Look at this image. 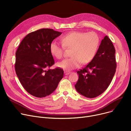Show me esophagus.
I'll return each instance as SVG.
<instances>
[{"label": "esophagus", "mask_w": 131, "mask_h": 131, "mask_svg": "<svg viewBox=\"0 0 131 131\" xmlns=\"http://www.w3.org/2000/svg\"><path fill=\"white\" fill-rule=\"evenodd\" d=\"M71 73V72H69V71H65L64 72V74L65 75H67L68 74H70Z\"/></svg>", "instance_id": "1"}]
</instances>
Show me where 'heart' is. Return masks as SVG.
<instances>
[{
    "mask_svg": "<svg viewBox=\"0 0 131 131\" xmlns=\"http://www.w3.org/2000/svg\"><path fill=\"white\" fill-rule=\"evenodd\" d=\"M61 41L64 47L72 49L70 53L72 57L57 64L64 70L79 67L82 63L84 64L90 63L94 57L100 43L99 37L94 32H71L62 37ZM63 46L56 41H52L49 46L50 53L55 58L60 59L63 55Z\"/></svg>",
    "mask_w": 131,
    "mask_h": 131,
    "instance_id": "1",
    "label": "heart"
}]
</instances>
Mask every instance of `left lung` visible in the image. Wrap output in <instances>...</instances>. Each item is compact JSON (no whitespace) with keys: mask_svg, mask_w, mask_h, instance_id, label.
Listing matches in <instances>:
<instances>
[{"mask_svg":"<svg viewBox=\"0 0 131 131\" xmlns=\"http://www.w3.org/2000/svg\"><path fill=\"white\" fill-rule=\"evenodd\" d=\"M115 54V49L112 41L105 36L92 61L77 72L79 80L75 88L79 93L86 98H93L106 90L116 72Z\"/></svg>","mask_w":131,"mask_h":131,"instance_id":"8db88e82","label":"left lung"}]
</instances>
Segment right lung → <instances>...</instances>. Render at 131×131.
Listing matches in <instances>:
<instances>
[{"instance_id":"right-lung-1","label":"right lung","mask_w":131,"mask_h":131,"mask_svg":"<svg viewBox=\"0 0 131 131\" xmlns=\"http://www.w3.org/2000/svg\"><path fill=\"white\" fill-rule=\"evenodd\" d=\"M51 29L30 33L22 40L16 52L15 69L25 90L38 98L51 94L64 77L60 68H49L54 64L50 43L61 34Z\"/></svg>"}]
</instances>
